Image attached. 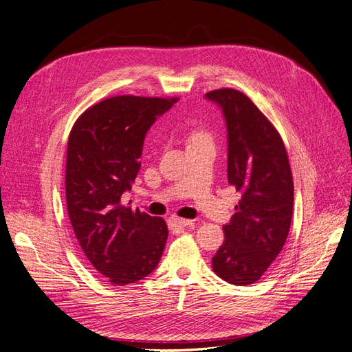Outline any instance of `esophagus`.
Wrapping results in <instances>:
<instances>
[{
	"label": "esophagus",
	"mask_w": 352,
	"mask_h": 352,
	"mask_svg": "<svg viewBox=\"0 0 352 352\" xmlns=\"http://www.w3.org/2000/svg\"><path fill=\"white\" fill-rule=\"evenodd\" d=\"M192 220H188V219H180L177 216H172L168 219V228L170 229H182L189 226Z\"/></svg>",
	"instance_id": "34e87169"
}]
</instances>
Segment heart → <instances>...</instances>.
Instances as JSON below:
<instances>
[{"mask_svg": "<svg viewBox=\"0 0 352 352\" xmlns=\"http://www.w3.org/2000/svg\"><path fill=\"white\" fill-rule=\"evenodd\" d=\"M195 141H211V138L206 131H194L189 136V142Z\"/></svg>", "mask_w": 352, "mask_h": 352, "instance_id": "b5f03b06", "label": "heart"}]
</instances>
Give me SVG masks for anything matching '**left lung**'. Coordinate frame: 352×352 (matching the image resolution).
Returning a JSON list of instances; mask_svg holds the SVG:
<instances>
[{"label":"left lung","mask_w":352,"mask_h":352,"mask_svg":"<svg viewBox=\"0 0 352 352\" xmlns=\"http://www.w3.org/2000/svg\"><path fill=\"white\" fill-rule=\"evenodd\" d=\"M228 129V180L241 192L236 212L223 226L225 242L212 270L228 283L257 282L287 238L294 208L289 160L279 132L247 95L232 88L210 91Z\"/></svg>","instance_id":"1"}]
</instances>
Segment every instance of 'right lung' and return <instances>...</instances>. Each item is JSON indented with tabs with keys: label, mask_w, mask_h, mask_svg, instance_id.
I'll list each match as a JSON object with an SVG mask.
<instances>
[{
	"label": "right lung",
	"mask_w": 352,
	"mask_h": 352,
	"mask_svg": "<svg viewBox=\"0 0 352 352\" xmlns=\"http://www.w3.org/2000/svg\"><path fill=\"white\" fill-rule=\"evenodd\" d=\"M177 100L111 97L83 111L70 131L69 219L83 254L111 285L144 279L163 255L166 221L122 204V195L132 189L141 168L148 129Z\"/></svg>",
	"instance_id": "1"
}]
</instances>
